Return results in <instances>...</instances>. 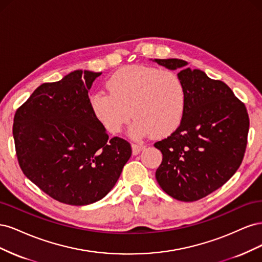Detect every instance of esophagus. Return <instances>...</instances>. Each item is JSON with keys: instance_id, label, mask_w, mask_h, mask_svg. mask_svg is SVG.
<instances>
[{"instance_id": "esophagus-1", "label": "esophagus", "mask_w": 262, "mask_h": 262, "mask_svg": "<svg viewBox=\"0 0 262 262\" xmlns=\"http://www.w3.org/2000/svg\"><path fill=\"white\" fill-rule=\"evenodd\" d=\"M131 145H132V152H133L134 155H138L141 152V150L144 148L143 144H142V143H136V142H134V143H132Z\"/></svg>"}]
</instances>
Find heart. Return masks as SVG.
<instances>
[{"label":"heart","instance_id":"heart-1","mask_svg":"<svg viewBox=\"0 0 262 262\" xmlns=\"http://www.w3.org/2000/svg\"><path fill=\"white\" fill-rule=\"evenodd\" d=\"M109 93L93 94L92 109L104 128L117 134L130 120L131 132L141 137L152 132L165 137L184 118L187 93L179 75L169 70L132 66L120 69L107 82Z\"/></svg>","mask_w":262,"mask_h":262}]
</instances>
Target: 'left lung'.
Returning a JSON list of instances; mask_svg holds the SVG:
<instances>
[{"mask_svg":"<svg viewBox=\"0 0 262 262\" xmlns=\"http://www.w3.org/2000/svg\"><path fill=\"white\" fill-rule=\"evenodd\" d=\"M178 73L186 87L184 118L169 137L154 146L163 154L155 176L173 199L192 202L215 191L244 160L249 117L243 101L222 81L186 68L180 59H154Z\"/></svg>","mask_w":262,"mask_h":262,"instance_id":"8db88e82","label":"left lung"}]
</instances>
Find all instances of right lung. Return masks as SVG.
<instances>
[{"mask_svg": "<svg viewBox=\"0 0 262 262\" xmlns=\"http://www.w3.org/2000/svg\"><path fill=\"white\" fill-rule=\"evenodd\" d=\"M100 74L74 71L59 82L43 83L14 116L15 150L24 175L61 203L102 199L132 153L126 140L109 139L93 112L89 91Z\"/></svg>", "mask_w": 262, "mask_h": 262, "instance_id": "1", "label": "right lung"}]
</instances>
